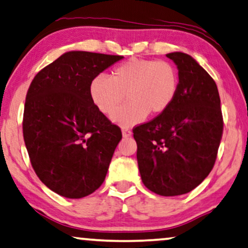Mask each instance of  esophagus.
<instances>
[{
	"instance_id": "34e87169",
	"label": "esophagus",
	"mask_w": 248,
	"mask_h": 248,
	"mask_svg": "<svg viewBox=\"0 0 248 248\" xmlns=\"http://www.w3.org/2000/svg\"><path fill=\"white\" fill-rule=\"evenodd\" d=\"M121 131H122V136L124 137H129L131 136V134H133V131H131L129 128H126V127L122 128Z\"/></svg>"
}]
</instances>
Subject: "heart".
<instances>
[{
	"instance_id": "b5f03b06",
	"label": "heart",
	"mask_w": 248,
	"mask_h": 248,
	"mask_svg": "<svg viewBox=\"0 0 248 248\" xmlns=\"http://www.w3.org/2000/svg\"><path fill=\"white\" fill-rule=\"evenodd\" d=\"M179 90V74L172 63L152 59H131L111 72V77L98 75L91 82L90 94L95 107L105 115L117 110L125 99L124 109L115 113L113 120L122 126L143 121L148 113L166 112L176 100Z\"/></svg>"
}]
</instances>
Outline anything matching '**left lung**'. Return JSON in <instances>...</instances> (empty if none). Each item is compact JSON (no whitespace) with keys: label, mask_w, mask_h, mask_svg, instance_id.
Returning a JSON list of instances; mask_svg holds the SVG:
<instances>
[{"label":"left lung","mask_w":248,"mask_h":248,"mask_svg":"<svg viewBox=\"0 0 248 248\" xmlns=\"http://www.w3.org/2000/svg\"><path fill=\"white\" fill-rule=\"evenodd\" d=\"M167 57L179 74L176 100L133 133L143 184L157 195L176 196L196 188L213 169L223 118L213 78L186 53Z\"/></svg>","instance_id":"left-lung-1"}]
</instances>
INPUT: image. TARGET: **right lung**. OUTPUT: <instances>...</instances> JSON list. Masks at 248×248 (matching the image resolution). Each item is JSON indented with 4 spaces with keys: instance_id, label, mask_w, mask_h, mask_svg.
I'll return each mask as SVG.
<instances>
[{
    "instance_id": "1",
    "label": "right lung",
    "mask_w": 248,
    "mask_h": 248,
    "mask_svg": "<svg viewBox=\"0 0 248 248\" xmlns=\"http://www.w3.org/2000/svg\"><path fill=\"white\" fill-rule=\"evenodd\" d=\"M122 58L67 52L43 68L29 86L24 140L37 177L59 195L81 199L103 184L122 134L95 107L90 86Z\"/></svg>"
}]
</instances>
